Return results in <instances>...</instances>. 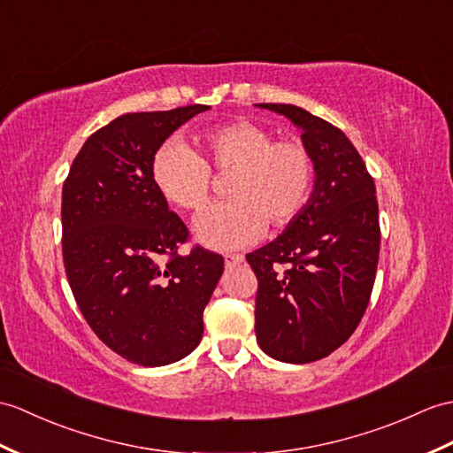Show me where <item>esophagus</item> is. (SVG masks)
Returning <instances> with one entry per match:
<instances>
[{
	"label": "esophagus",
	"instance_id": "obj_1",
	"mask_svg": "<svg viewBox=\"0 0 453 453\" xmlns=\"http://www.w3.org/2000/svg\"><path fill=\"white\" fill-rule=\"evenodd\" d=\"M224 262L227 268H234V266H239L241 262H245V257L243 255H226Z\"/></svg>",
	"mask_w": 453,
	"mask_h": 453
}]
</instances>
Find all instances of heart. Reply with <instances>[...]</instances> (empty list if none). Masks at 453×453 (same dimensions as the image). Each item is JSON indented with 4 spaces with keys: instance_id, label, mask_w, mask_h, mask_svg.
Returning <instances> with one entry per match:
<instances>
[{
    "instance_id": "1",
    "label": "heart",
    "mask_w": 453,
    "mask_h": 453,
    "mask_svg": "<svg viewBox=\"0 0 453 453\" xmlns=\"http://www.w3.org/2000/svg\"><path fill=\"white\" fill-rule=\"evenodd\" d=\"M201 156L183 142L167 141L156 150L150 177L172 206L198 212L212 193V173L229 175L231 201L208 208L196 219V237L206 247L234 250L255 243L266 224L289 226L307 206L314 187V162L297 141H274L250 121L224 123L196 136Z\"/></svg>"
}]
</instances>
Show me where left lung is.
Here are the masks:
<instances>
[{
  "label": "left lung",
  "instance_id": "left-lung-1",
  "mask_svg": "<svg viewBox=\"0 0 453 453\" xmlns=\"http://www.w3.org/2000/svg\"><path fill=\"white\" fill-rule=\"evenodd\" d=\"M258 106L303 131L317 177L303 212L247 255L258 280L257 342L276 361L312 363L349 340L371 301L380 252L376 187L332 123L291 104Z\"/></svg>",
  "mask_w": 453,
  "mask_h": 453
}]
</instances>
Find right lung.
Here are the masks:
<instances>
[{"mask_svg":"<svg viewBox=\"0 0 453 453\" xmlns=\"http://www.w3.org/2000/svg\"><path fill=\"white\" fill-rule=\"evenodd\" d=\"M203 104L125 113L90 134L63 183V265L84 320L111 351L142 366L183 359L201 343L203 312L224 257L201 245L156 191V150Z\"/></svg>","mask_w":453,"mask_h":453,"instance_id":"1","label":"right lung"}]
</instances>
